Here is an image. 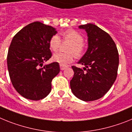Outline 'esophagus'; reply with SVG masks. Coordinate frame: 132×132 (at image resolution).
Listing matches in <instances>:
<instances>
[{
	"mask_svg": "<svg viewBox=\"0 0 132 132\" xmlns=\"http://www.w3.org/2000/svg\"><path fill=\"white\" fill-rule=\"evenodd\" d=\"M60 70H64L66 69L68 66H64V65L60 64Z\"/></svg>",
	"mask_w": 132,
	"mask_h": 132,
	"instance_id": "1",
	"label": "esophagus"
}]
</instances>
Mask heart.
Segmentation results:
<instances>
[{
    "mask_svg": "<svg viewBox=\"0 0 132 132\" xmlns=\"http://www.w3.org/2000/svg\"><path fill=\"white\" fill-rule=\"evenodd\" d=\"M62 41L64 42L70 43L68 46V53L58 52L53 55L52 60L60 64L66 65L74 60V56L80 58L83 56L84 47L83 42L84 38L79 32L74 30H68L62 34ZM61 39L58 35L55 34L50 38L49 40V46L53 52H56L61 46Z\"/></svg>",
    "mask_w": 132,
    "mask_h": 132,
    "instance_id": "heart-1",
    "label": "heart"
}]
</instances>
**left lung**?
Listing matches in <instances>:
<instances>
[{
	"label": "left lung",
	"mask_w": 132,
	"mask_h": 132,
	"mask_svg": "<svg viewBox=\"0 0 132 132\" xmlns=\"http://www.w3.org/2000/svg\"><path fill=\"white\" fill-rule=\"evenodd\" d=\"M88 35V48L78 64L83 69L72 66L74 76L70 80L72 93L85 102L100 99L107 93L118 74L119 54L110 35L91 23L80 25Z\"/></svg>",
	"instance_id": "left-lung-1"
}]
</instances>
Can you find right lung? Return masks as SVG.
Instances as JSON below:
<instances>
[{"label": "right lung", "instance_id": "add662e5", "mask_svg": "<svg viewBox=\"0 0 132 132\" xmlns=\"http://www.w3.org/2000/svg\"><path fill=\"white\" fill-rule=\"evenodd\" d=\"M57 31L51 26L34 22L17 32L9 47L7 65L14 88L26 99L40 100L52 89V80L60 72L58 62L41 68L52 53L49 40Z\"/></svg>", "mask_w": 132, "mask_h": 132}]
</instances>
